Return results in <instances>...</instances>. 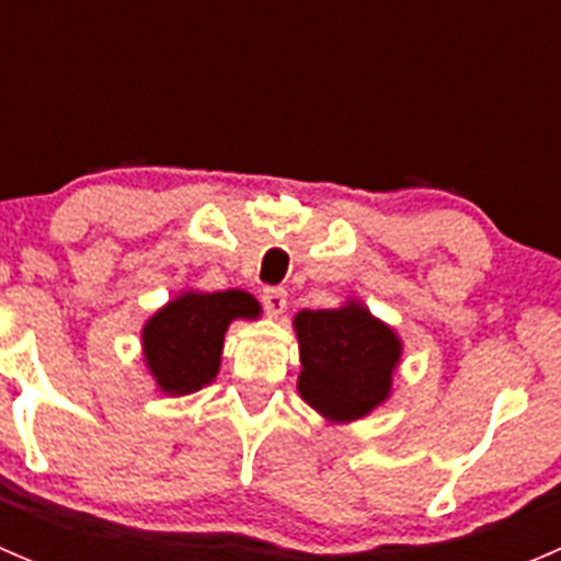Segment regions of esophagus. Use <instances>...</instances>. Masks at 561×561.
<instances>
[{
    "instance_id": "obj_1",
    "label": "esophagus",
    "mask_w": 561,
    "mask_h": 561,
    "mask_svg": "<svg viewBox=\"0 0 561 561\" xmlns=\"http://www.w3.org/2000/svg\"><path fill=\"white\" fill-rule=\"evenodd\" d=\"M263 304L271 314L279 317L287 309V293L282 287H265L263 290Z\"/></svg>"
}]
</instances>
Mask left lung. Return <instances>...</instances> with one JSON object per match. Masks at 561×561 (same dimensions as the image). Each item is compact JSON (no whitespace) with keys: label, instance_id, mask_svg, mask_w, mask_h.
<instances>
[{"label":"left lung","instance_id":"obj_1","mask_svg":"<svg viewBox=\"0 0 561 561\" xmlns=\"http://www.w3.org/2000/svg\"><path fill=\"white\" fill-rule=\"evenodd\" d=\"M301 353L298 393L328 423H353L386 404L401 339L360 301L304 309L293 320Z\"/></svg>","mask_w":561,"mask_h":561}]
</instances>
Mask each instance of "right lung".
<instances>
[{"label": "right lung", "mask_w": 561, "mask_h": 561, "mask_svg": "<svg viewBox=\"0 0 561 561\" xmlns=\"http://www.w3.org/2000/svg\"><path fill=\"white\" fill-rule=\"evenodd\" d=\"M260 312L257 298L244 290H184L157 309L140 331V344L160 393L186 396L211 386L230 322L257 320Z\"/></svg>", "instance_id": "add662e5"}]
</instances>
